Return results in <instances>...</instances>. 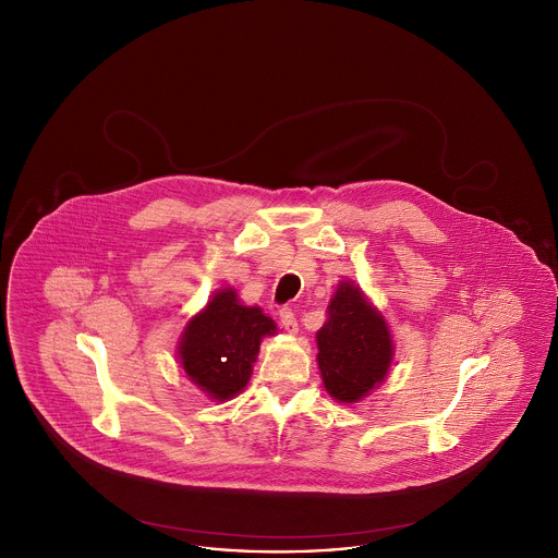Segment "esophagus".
Here are the masks:
<instances>
[{"label": "esophagus", "instance_id": "obj_1", "mask_svg": "<svg viewBox=\"0 0 558 558\" xmlns=\"http://www.w3.org/2000/svg\"><path fill=\"white\" fill-rule=\"evenodd\" d=\"M280 322H282V326L287 328V332L296 335L299 324H296V316H294V312H292L291 307H282V310H280Z\"/></svg>", "mask_w": 558, "mask_h": 558}]
</instances>
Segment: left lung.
<instances>
[{
    "instance_id": "left-lung-1",
    "label": "left lung",
    "mask_w": 558,
    "mask_h": 558,
    "mask_svg": "<svg viewBox=\"0 0 558 558\" xmlns=\"http://www.w3.org/2000/svg\"><path fill=\"white\" fill-rule=\"evenodd\" d=\"M326 391L343 403L360 401L378 387L393 362L387 319L353 282H339L328 318L316 335Z\"/></svg>"
}]
</instances>
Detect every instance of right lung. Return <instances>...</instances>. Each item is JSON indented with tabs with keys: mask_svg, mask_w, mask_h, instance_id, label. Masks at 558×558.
<instances>
[{
	"mask_svg": "<svg viewBox=\"0 0 558 558\" xmlns=\"http://www.w3.org/2000/svg\"><path fill=\"white\" fill-rule=\"evenodd\" d=\"M269 335H276V322L262 307L242 305L239 292L221 289L187 322L178 357L207 398L226 401L246 387L259 345Z\"/></svg>",
	"mask_w": 558,
	"mask_h": 558,
	"instance_id": "right-lung-1",
	"label": "right lung"
}]
</instances>
